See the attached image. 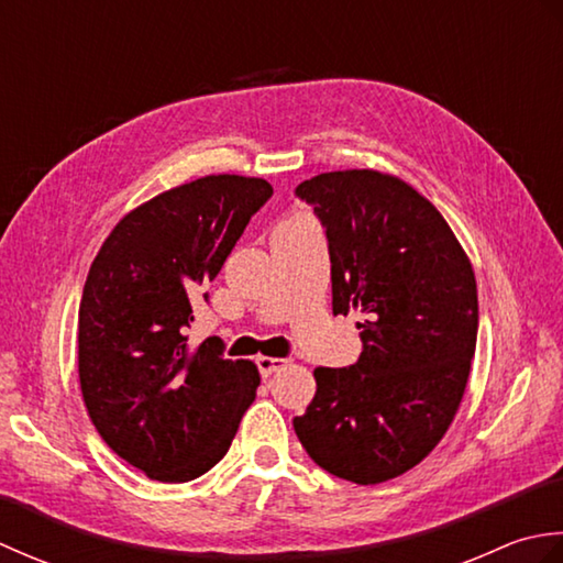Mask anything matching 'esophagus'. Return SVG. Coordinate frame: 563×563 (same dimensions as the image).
I'll use <instances>...</instances> for the list:
<instances>
[{
	"label": "esophagus",
	"instance_id": "esophagus-1",
	"mask_svg": "<svg viewBox=\"0 0 563 563\" xmlns=\"http://www.w3.org/2000/svg\"><path fill=\"white\" fill-rule=\"evenodd\" d=\"M256 365H258V373L263 377H271L273 373H278L280 367L288 365V361L285 357H271V355H258L256 357Z\"/></svg>",
	"mask_w": 563,
	"mask_h": 563
}]
</instances>
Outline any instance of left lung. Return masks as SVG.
<instances>
[{"label":"left lung","mask_w":563,"mask_h":563,"mask_svg":"<svg viewBox=\"0 0 563 563\" xmlns=\"http://www.w3.org/2000/svg\"><path fill=\"white\" fill-rule=\"evenodd\" d=\"M327 227L333 314L357 312L363 353L317 367L292 426L321 470L369 486L423 462L457 413L479 329L470 256L438 208L375 169L297 186Z\"/></svg>","instance_id":"1"}]
</instances>
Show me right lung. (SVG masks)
Wrapping results in <instances>:
<instances>
[{
	"instance_id": "obj_1",
	"label": "right lung",
	"mask_w": 563,
	"mask_h": 563,
	"mask_svg": "<svg viewBox=\"0 0 563 563\" xmlns=\"http://www.w3.org/2000/svg\"><path fill=\"white\" fill-rule=\"evenodd\" d=\"M273 186L210 174L123 214L93 258L79 302V385L93 428L147 479L181 484L218 464L256 399L258 367L220 339L190 345L194 297Z\"/></svg>"
}]
</instances>
